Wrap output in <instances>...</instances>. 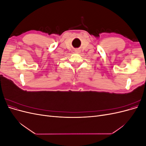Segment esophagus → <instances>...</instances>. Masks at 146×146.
Returning a JSON list of instances; mask_svg holds the SVG:
<instances>
[{
  "instance_id": "1",
  "label": "esophagus",
  "mask_w": 146,
  "mask_h": 146,
  "mask_svg": "<svg viewBox=\"0 0 146 146\" xmlns=\"http://www.w3.org/2000/svg\"><path fill=\"white\" fill-rule=\"evenodd\" d=\"M76 52L77 53H79V52H80V50H78V49H77V50H76Z\"/></svg>"
}]
</instances>
